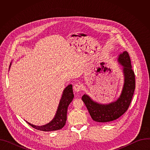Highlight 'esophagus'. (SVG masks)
Masks as SVG:
<instances>
[{
    "label": "esophagus",
    "instance_id": "esophagus-1",
    "mask_svg": "<svg viewBox=\"0 0 150 150\" xmlns=\"http://www.w3.org/2000/svg\"><path fill=\"white\" fill-rule=\"evenodd\" d=\"M74 90L75 92L78 93L81 90V86L79 83H76L74 85Z\"/></svg>",
    "mask_w": 150,
    "mask_h": 150
}]
</instances>
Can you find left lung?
<instances>
[{"label": "left lung", "mask_w": 150, "mask_h": 150, "mask_svg": "<svg viewBox=\"0 0 150 150\" xmlns=\"http://www.w3.org/2000/svg\"><path fill=\"white\" fill-rule=\"evenodd\" d=\"M118 62L123 67L124 84L121 94L116 101L103 104L94 101L86 94L82 97L91 118L96 122L104 123L118 119L127 111L132 101L135 88V76L129 55L126 51L119 56Z\"/></svg>", "instance_id": "8db88e82"}]
</instances>
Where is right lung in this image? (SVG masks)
Segmentation results:
<instances>
[{
    "label": "right lung",
    "instance_id": "1",
    "mask_svg": "<svg viewBox=\"0 0 150 150\" xmlns=\"http://www.w3.org/2000/svg\"><path fill=\"white\" fill-rule=\"evenodd\" d=\"M9 66V68L11 67ZM74 95L72 90V85H69L63 90L62 98L60 100L58 108L53 119L49 123L43 126H35L27 122L35 129L42 131H53L59 130L65 126L67 119V110L69 104L73 100Z\"/></svg>",
    "mask_w": 150,
    "mask_h": 150
}]
</instances>
